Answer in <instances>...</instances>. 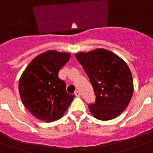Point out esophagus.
I'll return each instance as SVG.
<instances>
[{
  "label": "esophagus",
  "instance_id": "esophagus-1",
  "mask_svg": "<svg viewBox=\"0 0 153 153\" xmlns=\"http://www.w3.org/2000/svg\"><path fill=\"white\" fill-rule=\"evenodd\" d=\"M74 94H75V96H76V97H78V98H79V97H80V95H81V94H80V92H79V91H75V92H74Z\"/></svg>",
  "mask_w": 153,
  "mask_h": 153
}]
</instances>
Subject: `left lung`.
Here are the masks:
<instances>
[{"instance_id": "obj_1", "label": "left lung", "mask_w": 153, "mask_h": 153, "mask_svg": "<svg viewBox=\"0 0 153 153\" xmlns=\"http://www.w3.org/2000/svg\"><path fill=\"white\" fill-rule=\"evenodd\" d=\"M93 86L96 100L89 105L95 118L109 121L119 116L130 102L133 93L132 73L118 55L106 49L75 54Z\"/></svg>"}]
</instances>
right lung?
<instances>
[{"instance_id": "1", "label": "right lung", "mask_w": 153, "mask_h": 153, "mask_svg": "<svg viewBox=\"0 0 153 153\" xmlns=\"http://www.w3.org/2000/svg\"><path fill=\"white\" fill-rule=\"evenodd\" d=\"M70 58L68 52L48 51L33 59L21 74L20 98L36 118L45 122L59 120L75 97L67 93L65 82L58 76Z\"/></svg>"}]
</instances>
